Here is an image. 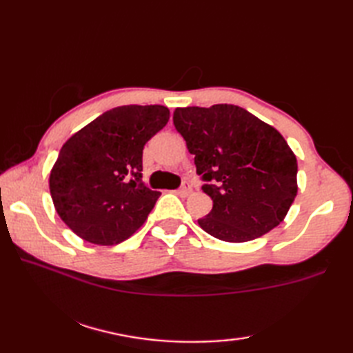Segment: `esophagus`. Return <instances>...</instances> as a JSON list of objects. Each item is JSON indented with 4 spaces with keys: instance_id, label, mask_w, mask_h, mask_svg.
<instances>
[{
    "instance_id": "1",
    "label": "esophagus",
    "mask_w": 353,
    "mask_h": 353,
    "mask_svg": "<svg viewBox=\"0 0 353 353\" xmlns=\"http://www.w3.org/2000/svg\"><path fill=\"white\" fill-rule=\"evenodd\" d=\"M179 192V196H182V197H186V196H190V194L192 192V188H191V185L190 183H183V186L181 190L177 191Z\"/></svg>"
}]
</instances>
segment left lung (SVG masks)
<instances>
[{
	"label": "left lung",
	"mask_w": 353,
	"mask_h": 353,
	"mask_svg": "<svg viewBox=\"0 0 353 353\" xmlns=\"http://www.w3.org/2000/svg\"><path fill=\"white\" fill-rule=\"evenodd\" d=\"M172 121L214 201L201 229L245 243L279 226L297 196V161L274 127L235 104L177 108Z\"/></svg>",
	"instance_id": "1"
}]
</instances>
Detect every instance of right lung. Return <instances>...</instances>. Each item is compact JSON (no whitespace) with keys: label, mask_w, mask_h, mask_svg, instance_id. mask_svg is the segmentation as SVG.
<instances>
[{"label":"right lung","mask_w":353,"mask_h":353,"mask_svg":"<svg viewBox=\"0 0 353 353\" xmlns=\"http://www.w3.org/2000/svg\"><path fill=\"white\" fill-rule=\"evenodd\" d=\"M168 119L161 104L119 106L65 142L50 172V192L74 234L114 245L144 224L161 192L142 182V150Z\"/></svg>","instance_id":"obj_1"}]
</instances>
